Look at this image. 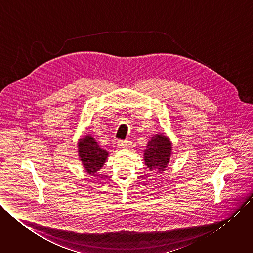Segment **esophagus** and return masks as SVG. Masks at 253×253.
I'll return each mask as SVG.
<instances>
[{
  "label": "esophagus",
  "mask_w": 253,
  "mask_h": 253,
  "mask_svg": "<svg viewBox=\"0 0 253 253\" xmlns=\"http://www.w3.org/2000/svg\"><path fill=\"white\" fill-rule=\"evenodd\" d=\"M131 145V142L128 140H118L117 142V146L119 148H128Z\"/></svg>",
  "instance_id": "34e87169"
}]
</instances>
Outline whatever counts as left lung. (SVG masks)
Wrapping results in <instances>:
<instances>
[{
    "instance_id": "obj_1",
    "label": "left lung",
    "mask_w": 253,
    "mask_h": 253,
    "mask_svg": "<svg viewBox=\"0 0 253 253\" xmlns=\"http://www.w3.org/2000/svg\"><path fill=\"white\" fill-rule=\"evenodd\" d=\"M172 154V144L162 133L154 135L144 150V161L150 171H165Z\"/></svg>"
}]
</instances>
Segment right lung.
I'll return each instance as SVG.
<instances>
[{
  "instance_id": "1",
  "label": "right lung",
  "mask_w": 253,
  "mask_h": 253,
  "mask_svg": "<svg viewBox=\"0 0 253 253\" xmlns=\"http://www.w3.org/2000/svg\"><path fill=\"white\" fill-rule=\"evenodd\" d=\"M78 153L86 172L90 175H95L103 167L108 157V152L100 148L91 135H87L79 140Z\"/></svg>"
}]
</instances>
